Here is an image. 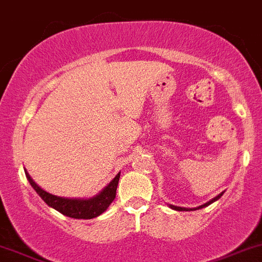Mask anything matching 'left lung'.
Wrapping results in <instances>:
<instances>
[{
    "instance_id": "left-lung-1",
    "label": "left lung",
    "mask_w": 262,
    "mask_h": 262,
    "mask_svg": "<svg viewBox=\"0 0 262 262\" xmlns=\"http://www.w3.org/2000/svg\"><path fill=\"white\" fill-rule=\"evenodd\" d=\"M224 194V191H222L221 194H218L216 195L215 198H213L212 200H209V202H207L205 203V204H203V205H199V207H196V208H184V207H176V205H172V204H167L168 207L171 208V209H173V210H179V212H187V210H198V209H202V208H205V207H208V205H210L212 204V203H214V202H216V200L219 199V198L222 196V195Z\"/></svg>"
}]
</instances>
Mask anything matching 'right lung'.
<instances>
[{"label": "right lung", "mask_w": 262, "mask_h": 262, "mask_svg": "<svg viewBox=\"0 0 262 262\" xmlns=\"http://www.w3.org/2000/svg\"><path fill=\"white\" fill-rule=\"evenodd\" d=\"M26 179H28L33 189L38 192L39 196L53 209L58 210L63 215L71 216L75 219H92L99 216L109 208L113 200L115 199L116 187H118L120 172L113 179L99 194L91 198H63L53 195L50 192L41 189L33 179L30 178L28 171L25 170Z\"/></svg>", "instance_id": "right-lung-1"}]
</instances>
